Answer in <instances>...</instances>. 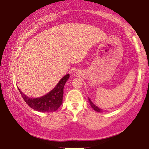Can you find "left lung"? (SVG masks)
<instances>
[{
	"label": "left lung",
	"instance_id": "left-lung-1",
	"mask_svg": "<svg viewBox=\"0 0 149 149\" xmlns=\"http://www.w3.org/2000/svg\"><path fill=\"white\" fill-rule=\"evenodd\" d=\"M88 100H89V103H90V104H91V107L93 108L95 111L99 112V113H102L103 109H102V108H99L98 106H97L96 105H95V104H93V102H92V101L91 100V99H90L89 97H88Z\"/></svg>",
	"mask_w": 149,
	"mask_h": 149
}]
</instances>
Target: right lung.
Masks as SVG:
<instances>
[{
	"instance_id": "right-lung-1",
	"label": "right lung",
	"mask_w": 149,
	"mask_h": 149,
	"mask_svg": "<svg viewBox=\"0 0 149 149\" xmlns=\"http://www.w3.org/2000/svg\"><path fill=\"white\" fill-rule=\"evenodd\" d=\"M69 77V74L65 75L61 79L52 91L47 93L46 95L37 98L29 97L22 93V91H20L18 88V89L24 101L32 109L42 113H48V112L51 113V112L56 111L62 104L63 88L65 82Z\"/></svg>"
}]
</instances>
